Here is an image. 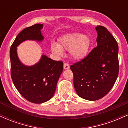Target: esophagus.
Masks as SVG:
<instances>
[{
  "label": "esophagus",
  "instance_id": "obj_1",
  "mask_svg": "<svg viewBox=\"0 0 128 128\" xmlns=\"http://www.w3.org/2000/svg\"><path fill=\"white\" fill-rule=\"evenodd\" d=\"M70 68V66L68 65V63L64 62V69H68Z\"/></svg>",
  "mask_w": 128,
  "mask_h": 128
}]
</instances>
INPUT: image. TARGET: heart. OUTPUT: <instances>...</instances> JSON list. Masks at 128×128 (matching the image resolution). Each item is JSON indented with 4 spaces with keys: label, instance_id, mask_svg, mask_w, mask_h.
<instances>
[{
    "label": "heart",
    "instance_id": "heart-1",
    "mask_svg": "<svg viewBox=\"0 0 128 128\" xmlns=\"http://www.w3.org/2000/svg\"><path fill=\"white\" fill-rule=\"evenodd\" d=\"M88 46L89 38L87 36L73 32L61 38L58 44L52 43L51 49L53 52L58 56L62 55L61 49L69 50L72 58L74 60H80L86 55Z\"/></svg>",
    "mask_w": 128,
    "mask_h": 128
}]
</instances>
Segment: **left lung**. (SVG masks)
I'll return each mask as SVG.
<instances>
[{"label":"left lung","mask_w":128,"mask_h":128,"mask_svg":"<svg viewBox=\"0 0 128 128\" xmlns=\"http://www.w3.org/2000/svg\"><path fill=\"white\" fill-rule=\"evenodd\" d=\"M98 46L84 58L70 66L73 84L78 95L88 100H96L108 93L119 72L118 46L106 28L98 26Z\"/></svg>","instance_id":"8db88e82"}]
</instances>
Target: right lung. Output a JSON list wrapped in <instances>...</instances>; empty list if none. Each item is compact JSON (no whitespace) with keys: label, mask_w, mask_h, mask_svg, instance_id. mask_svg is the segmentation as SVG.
Here are the masks:
<instances>
[{"label":"right lung","mask_w":128,"mask_h":128,"mask_svg":"<svg viewBox=\"0 0 128 128\" xmlns=\"http://www.w3.org/2000/svg\"><path fill=\"white\" fill-rule=\"evenodd\" d=\"M42 24H35L22 30L10 48L11 76L18 92L24 99L34 104L47 102L54 96L63 70L62 61H55L42 55L38 63L26 66L19 61L17 47L27 40L42 41Z\"/></svg>","instance_id":"1"}]
</instances>
